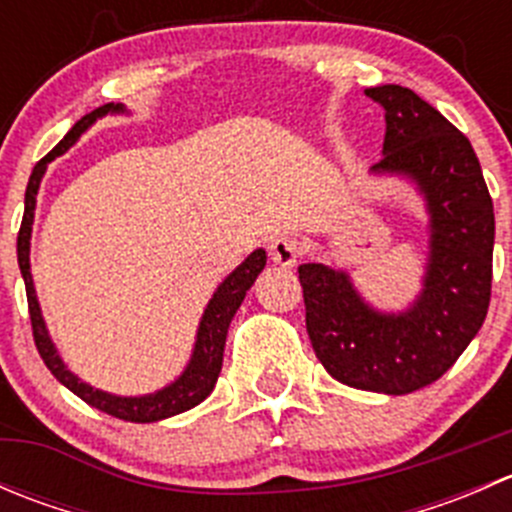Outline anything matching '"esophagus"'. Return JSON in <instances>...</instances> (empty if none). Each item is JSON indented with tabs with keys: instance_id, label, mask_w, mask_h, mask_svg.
<instances>
[{
	"instance_id": "1",
	"label": "esophagus",
	"mask_w": 512,
	"mask_h": 512,
	"mask_svg": "<svg viewBox=\"0 0 512 512\" xmlns=\"http://www.w3.org/2000/svg\"><path fill=\"white\" fill-rule=\"evenodd\" d=\"M270 257L275 265L294 267L299 262V257H302V247H299V242L294 237H277L270 245Z\"/></svg>"
}]
</instances>
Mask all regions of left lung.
Returning <instances> with one entry per match:
<instances>
[{"instance_id":"obj_1","label":"left lung","mask_w":512,"mask_h":512,"mask_svg":"<svg viewBox=\"0 0 512 512\" xmlns=\"http://www.w3.org/2000/svg\"><path fill=\"white\" fill-rule=\"evenodd\" d=\"M384 108V158L371 175L414 183L428 215L421 292L401 312L371 307L344 270L307 262L299 282L307 334L324 369L376 394H411L441 379L483 327L493 280L495 215L471 141L411 89H366Z\"/></svg>"}]
</instances>
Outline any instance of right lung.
I'll return each mask as SVG.
<instances>
[{
  "label": "right lung",
  "instance_id": "right-lung-1",
  "mask_svg": "<svg viewBox=\"0 0 512 512\" xmlns=\"http://www.w3.org/2000/svg\"><path fill=\"white\" fill-rule=\"evenodd\" d=\"M108 113H128V111L126 106H121V103H103V106L94 108V111L86 113L81 121L74 123V128L66 133L64 141H61L54 151L46 153V156L34 165L32 178H29V185H27V195H24V218H22V227H19V237H17V260H19V270H22V277H24V287H27L29 317H32L36 349H39L46 369L56 376V381H61L66 389L74 391L79 399H84L86 404L94 406L98 411H103V414L123 418V421H133V423H153V421H163V418H170L175 414H183V411L193 409V406H198L200 401L208 399L210 391L215 389V381H218L220 369H223L227 329H230L232 317H235V312L240 309L247 289L255 285L257 275L265 270L267 252L262 250V247L260 250L250 252L247 260L242 262V265H237L235 270L220 282V287L213 292V299H210L208 307H205L203 317H200L198 334H195L193 354H190L188 366H185L183 374H180L175 381H170L168 386L143 396H116V394H108V391L94 389L91 384L81 381L74 371H69V366L64 364V359H61L59 352H56L54 342H51L49 337V329H46L39 299H36L32 265H29L36 193H39V185L46 173V165H49L54 158L64 156V153L79 141L81 133L89 131L98 118L108 116Z\"/></svg>",
  "mask_w": 512,
  "mask_h": 512
}]
</instances>
